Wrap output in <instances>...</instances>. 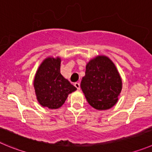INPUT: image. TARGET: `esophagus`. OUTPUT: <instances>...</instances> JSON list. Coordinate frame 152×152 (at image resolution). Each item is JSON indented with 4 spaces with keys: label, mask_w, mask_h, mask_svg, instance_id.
<instances>
[{
    "label": "esophagus",
    "mask_w": 152,
    "mask_h": 152,
    "mask_svg": "<svg viewBox=\"0 0 152 152\" xmlns=\"http://www.w3.org/2000/svg\"><path fill=\"white\" fill-rule=\"evenodd\" d=\"M74 86L76 88H77V90H79V89H80V84H79V83H75Z\"/></svg>",
    "instance_id": "34e87169"
}]
</instances>
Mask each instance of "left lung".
<instances>
[{
  "instance_id": "1",
  "label": "left lung",
  "mask_w": 152,
  "mask_h": 152,
  "mask_svg": "<svg viewBox=\"0 0 152 152\" xmlns=\"http://www.w3.org/2000/svg\"><path fill=\"white\" fill-rule=\"evenodd\" d=\"M80 87L93 108L106 110L118 102L122 89V79L109 57L97 55L86 64V75Z\"/></svg>"
}]
</instances>
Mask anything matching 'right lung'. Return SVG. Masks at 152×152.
<instances>
[{"mask_svg":"<svg viewBox=\"0 0 152 152\" xmlns=\"http://www.w3.org/2000/svg\"><path fill=\"white\" fill-rule=\"evenodd\" d=\"M60 57H48L42 61L35 74L34 87L37 100L43 107L51 110L60 108L68 95L76 88L60 72Z\"/></svg>","mask_w":152,"mask_h":152,"instance_id":"right-lung-1","label":"right lung"}]
</instances>
